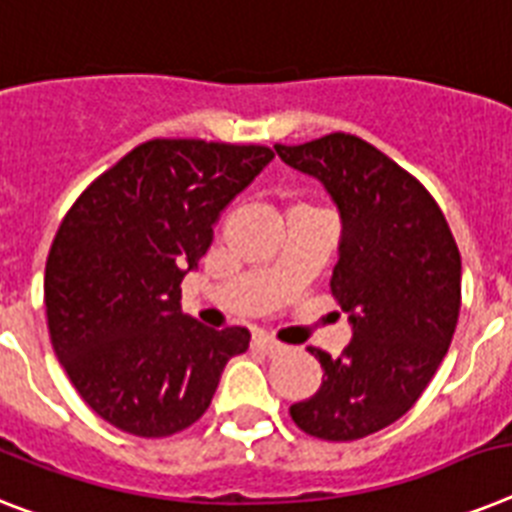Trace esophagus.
<instances>
[{"instance_id":"esophagus-1","label":"esophagus","mask_w":512,"mask_h":512,"mask_svg":"<svg viewBox=\"0 0 512 512\" xmlns=\"http://www.w3.org/2000/svg\"><path fill=\"white\" fill-rule=\"evenodd\" d=\"M252 347H255L257 352H263V355H278V352L284 350V344L276 342V339H273V336H268V334L252 336Z\"/></svg>"}]
</instances>
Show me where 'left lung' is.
Returning <instances> with one entry per match:
<instances>
[{"label":"left lung","mask_w":512,"mask_h":512,"mask_svg":"<svg viewBox=\"0 0 512 512\" xmlns=\"http://www.w3.org/2000/svg\"><path fill=\"white\" fill-rule=\"evenodd\" d=\"M278 157L318 178L342 218L331 294L350 315L339 357L310 347L321 389L289 407L299 429L352 442L410 410L450 350L460 313V252L418 178L352 134L284 147Z\"/></svg>","instance_id":"obj_1"}]
</instances>
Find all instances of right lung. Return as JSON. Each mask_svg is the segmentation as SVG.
I'll return each mask as SVG.
<instances>
[{"mask_svg":"<svg viewBox=\"0 0 512 512\" xmlns=\"http://www.w3.org/2000/svg\"><path fill=\"white\" fill-rule=\"evenodd\" d=\"M270 160L257 144L144 141L62 218L44 273L49 336L81 400L115 429H189L228 360L247 352V328L213 331L181 313V281Z\"/></svg>","mask_w":512,"mask_h":512,"instance_id":"1","label":"right lung"}]
</instances>
